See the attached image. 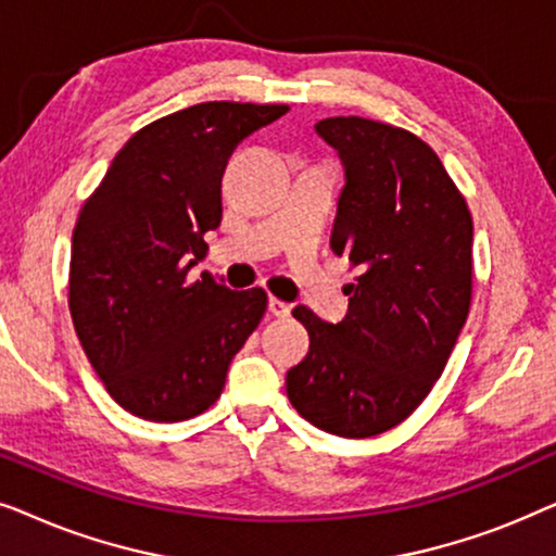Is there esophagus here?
Segmentation results:
<instances>
[{"instance_id": "1", "label": "esophagus", "mask_w": 556, "mask_h": 556, "mask_svg": "<svg viewBox=\"0 0 556 556\" xmlns=\"http://www.w3.org/2000/svg\"><path fill=\"white\" fill-rule=\"evenodd\" d=\"M268 311H270V316H276V318H286L288 314H291V306H288L286 301L276 299V295H270V299H268Z\"/></svg>"}]
</instances>
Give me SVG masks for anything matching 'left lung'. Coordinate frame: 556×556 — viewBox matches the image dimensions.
I'll return each mask as SVG.
<instances>
[{"label":"left lung","mask_w":556,"mask_h":556,"mask_svg":"<svg viewBox=\"0 0 556 556\" xmlns=\"http://www.w3.org/2000/svg\"><path fill=\"white\" fill-rule=\"evenodd\" d=\"M316 131L346 166L331 248L359 276L341 324L293 308L311 346L286 392L318 430L371 438L407 420L451 359L473 299V217L420 136L359 116Z\"/></svg>","instance_id":"obj_1"}]
</instances>
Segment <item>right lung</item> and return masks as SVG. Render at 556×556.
<instances>
[{
    "label": "right lung",
    "instance_id": "add662e5",
    "mask_svg": "<svg viewBox=\"0 0 556 556\" xmlns=\"http://www.w3.org/2000/svg\"><path fill=\"white\" fill-rule=\"evenodd\" d=\"M286 111L210 101L151 121L83 202L67 306L90 367L126 413L151 422L202 415L261 324L263 288L230 291L187 273L223 219L227 159Z\"/></svg>",
    "mask_w": 556,
    "mask_h": 556
}]
</instances>
